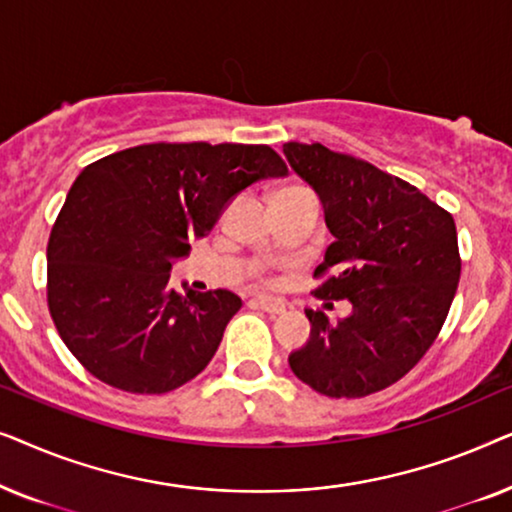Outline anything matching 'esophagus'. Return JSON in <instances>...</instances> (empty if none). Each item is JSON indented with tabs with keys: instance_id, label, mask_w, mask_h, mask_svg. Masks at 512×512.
<instances>
[{
	"instance_id": "1",
	"label": "esophagus",
	"mask_w": 512,
	"mask_h": 512,
	"mask_svg": "<svg viewBox=\"0 0 512 512\" xmlns=\"http://www.w3.org/2000/svg\"><path fill=\"white\" fill-rule=\"evenodd\" d=\"M254 303L261 307V310L270 312V314H284V310H286V305L282 303V300L265 296V293H258V296H254Z\"/></svg>"
}]
</instances>
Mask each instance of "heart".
Masks as SVG:
<instances>
[{"label": "heart", "instance_id": "b5f03b06", "mask_svg": "<svg viewBox=\"0 0 512 512\" xmlns=\"http://www.w3.org/2000/svg\"><path fill=\"white\" fill-rule=\"evenodd\" d=\"M291 188H300V186H289V188H284V191H291Z\"/></svg>", "mask_w": 512, "mask_h": 512}]
</instances>
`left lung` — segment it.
Segmentation results:
<instances>
[{
    "label": "left lung",
    "mask_w": 512,
    "mask_h": 512,
    "mask_svg": "<svg viewBox=\"0 0 512 512\" xmlns=\"http://www.w3.org/2000/svg\"><path fill=\"white\" fill-rule=\"evenodd\" d=\"M284 156L319 193L335 237L314 270V296L354 307L338 324L305 310L312 335L289 366L328 398L370 396L436 342L461 277L457 226L417 186L368 160L319 142H286Z\"/></svg>",
    "instance_id": "1"
}]
</instances>
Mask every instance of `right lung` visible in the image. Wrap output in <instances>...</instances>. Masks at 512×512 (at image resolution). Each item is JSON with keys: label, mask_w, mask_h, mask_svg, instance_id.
Wrapping results in <instances>:
<instances>
[{"label": "right lung", "mask_w": 512, "mask_h": 512, "mask_svg": "<svg viewBox=\"0 0 512 512\" xmlns=\"http://www.w3.org/2000/svg\"><path fill=\"white\" fill-rule=\"evenodd\" d=\"M289 167L268 144H142L76 177L48 237V312L97 380L167 394L207 368L242 307L228 289L177 293L174 258L226 202Z\"/></svg>", "instance_id": "add662e5"}]
</instances>
